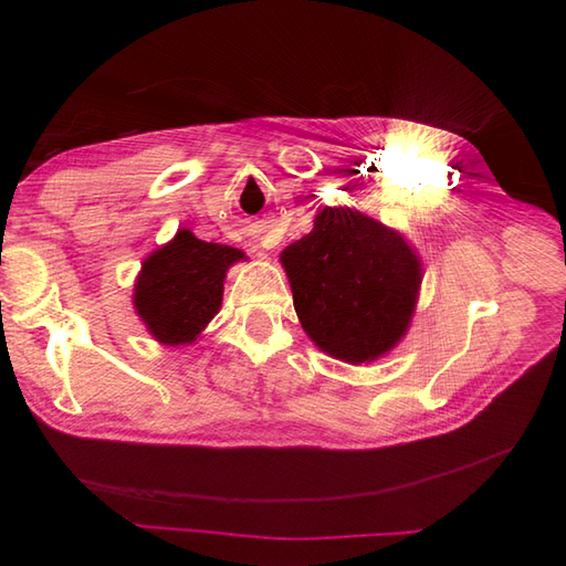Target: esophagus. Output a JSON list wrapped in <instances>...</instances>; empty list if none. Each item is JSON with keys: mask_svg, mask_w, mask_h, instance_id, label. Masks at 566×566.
Wrapping results in <instances>:
<instances>
[{"mask_svg": "<svg viewBox=\"0 0 566 566\" xmlns=\"http://www.w3.org/2000/svg\"><path fill=\"white\" fill-rule=\"evenodd\" d=\"M273 245H276V243H273L269 235H262V238H256V248H266V250H269V248H273Z\"/></svg>", "mask_w": 566, "mask_h": 566, "instance_id": "esophagus-1", "label": "esophagus"}]
</instances>
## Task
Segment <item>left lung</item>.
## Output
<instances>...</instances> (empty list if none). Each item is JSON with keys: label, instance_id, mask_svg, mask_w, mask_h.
I'll use <instances>...</instances> for the list:
<instances>
[{"label": "left lung", "instance_id": "8db88e82", "mask_svg": "<svg viewBox=\"0 0 566 566\" xmlns=\"http://www.w3.org/2000/svg\"><path fill=\"white\" fill-rule=\"evenodd\" d=\"M281 264L302 328L321 352L358 366L406 335L422 266L399 231L352 208H323Z\"/></svg>", "mask_w": 566, "mask_h": 566}]
</instances>
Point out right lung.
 Masks as SVG:
<instances>
[{
    "label": "right lung",
    "mask_w": 566,
    "mask_h": 566,
    "mask_svg": "<svg viewBox=\"0 0 566 566\" xmlns=\"http://www.w3.org/2000/svg\"><path fill=\"white\" fill-rule=\"evenodd\" d=\"M243 250L205 243L179 229L167 245L150 252L134 285V310L163 345H191L221 306L231 264Z\"/></svg>",
    "instance_id": "add662e5"
}]
</instances>
